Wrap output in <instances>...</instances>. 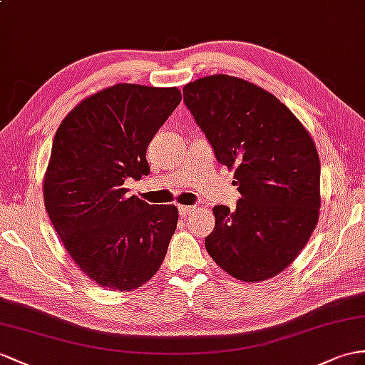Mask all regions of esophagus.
Listing matches in <instances>:
<instances>
[{
    "label": "esophagus",
    "instance_id": "1",
    "mask_svg": "<svg viewBox=\"0 0 365 365\" xmlns=\"http://www.w3.org/2000/svg\"><path fill=\"white\" fill-rule=\"evenodd\" d=\"M192 211H195V207H186V205H179V214L182 217H188Z\"/></svg>",
    "mask_w": 365,
    "mask_h": 365
}]
</instances>
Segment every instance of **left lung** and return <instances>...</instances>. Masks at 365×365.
<instances>
[{
  "label": "left lung",
  "instance_id": "8db88e82",
  "mask_svg": "<svg viewBox=\"0 0 365 365\" xmlns=\"http://www.w3.org/2000/svg\"><path fill=\"white\" fill-rule=\"evenodd\" d=\"M183 100L242 194L236 210L212 208L208 255L242 282L282 273L319 219L321 163L310 133L273 93L237 77L191 81Z\"/></svg>",
  "mask_w": 365,
  "mask_h": 365
}]
</instances>
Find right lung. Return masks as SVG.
Instances as JSON below:
<instances>
[{
    "instance_id": "1",
    "label": "right lung",
    "mask_w": 365,
    "mask_h": 365,
    "mask_svg": "<svg viewBox=\"0 0 365 365\" xmlns=\"http://www.w3.org/2000/svg\"><path fill=\"white\" fill-rule=\"evenodd\" d=\"M182 93L118 83L81 100L53 138L43 195L64 248L100 287L133 292L160 268L177 228L174 205L128 195L149 174L146 148Z\"/></svg>"
}]
</instances>
